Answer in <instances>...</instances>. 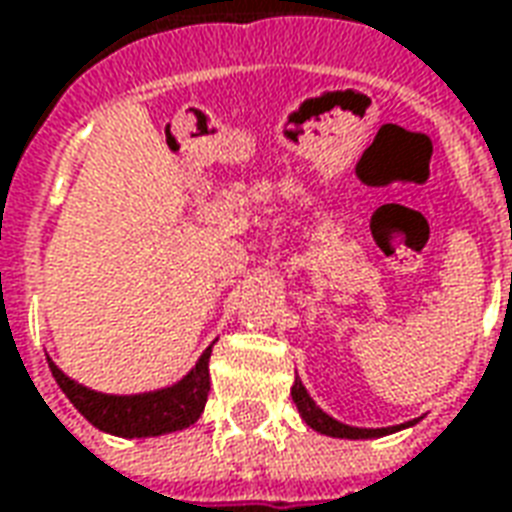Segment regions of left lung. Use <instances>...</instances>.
Returning a JSON list of instances; mask_svg holds the SVG:
<instances>
[{"instance_id": "1", "label": "left lung", "mask_w": 512, "mask_h": 512, "mask_svg": "<svg viewBox=\"0 0 512 512\" xmlns=\"http://www.w3.org/2000/svg\"><path fill=\"white\" fill-rule=\"evenodd\" d=\"M290 395H293V403L299 408L301 419L310 425L312 430H318L323 436H332V439H378V436H386V433H395V430H403L411 422H403V425H392V428H354V425H345L340 419L329 417L321 406H315V400L307 392V386L301 384V378L296 376L293 386H290Z\"/></svg>"}]
</instances>
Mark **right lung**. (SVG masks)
I'll return each instance as SVG.
<instances>
[{
	"mask_svg": "<svg viewBox=\"0 0 512 512\" xmlns=\"http://www.w3.org/2000/svg\"><path fill=\"white\" fill-rule=\"evenodd\" d=\"M211 348L213 345H208L202 351L197 365L180 381L164 389H153V392H139V395H104L65 376L51 359L49 367L65 397L79 408V414L90 425L112 436H123V439H147V436H164V433L189 428L200 419L205 400H208V389H211V376H208Z\"/></svg>",
	"mask_w": 512,
	"mask_h": 512,
	"instance_id": "1",
	"label": "right lung"
}]
</instances>
